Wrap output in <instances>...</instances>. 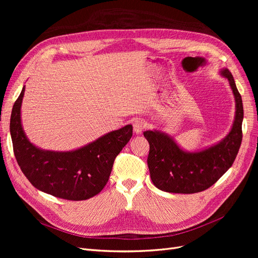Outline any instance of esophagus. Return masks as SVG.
Wrapping results in <instances>:
<instances>
[{"label": "esophagus", "mask_w": 258, "mask_h": 258, "mask_svg": "<svg viewBox=\"0 0 258 258\" xmlns=\"http://www.w3.org/2000/svg\"><path fill=\"white\" fill-rule=\"evenodd\" d=\"M145 126H146V123H145V121H144V120H142V119H137V120H135L134 124H133L134 132L136 133L137 135L141 134V133H142V131L145 128Z\"/></svg>", "instance_id": "1"}]
</instances>
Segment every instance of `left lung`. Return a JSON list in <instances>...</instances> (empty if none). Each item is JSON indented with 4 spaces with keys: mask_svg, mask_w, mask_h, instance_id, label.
Returning a JSON list of instances; mask_svg holds the SVG:
<instances>
[{
    "mask_svg": "<svg viewBox=\"0 0 258 258\" xmlns=\"http://www.w3.org/2000/svg\"><path fill=\"white\" fill-rule=\"evenodd\" d=\"M220 74L229 81L235 100L232 127L220 142L204 150L187 152L172 137L158 130L145 131L150 143L147 165L154 185L171 194H197L212 186L232 166L241 144L243 107L234 78L227 68Z\"/></svg>",
    "mask_w": 258,
    "mask_h": 258,
    "instance_id": "left-lung-1",
    "label": "left lung"
}]
</instances>
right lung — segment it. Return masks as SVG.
I'll return each mask as SVG.
<instances>
[{
  "mask_svg": "<svg viewBox=\"0 0 258 258\" xmlns=\"http://www.w3.org/2000/svg\"><path fill=\"white\" fill-rule=\"evenodd\" d=\"M25 87L13 104L10 135L18 164L38 190L53 197L84 201L98 195L110 178L115 158L133 136L127 124L69 152L45 151L27 138L21 106Z\"/></svg>",
  "mask_w": 258,
  "mask_h": 258,
  "instance_id": "add662e5",
  "label": "right lung"
}]
</instances>
